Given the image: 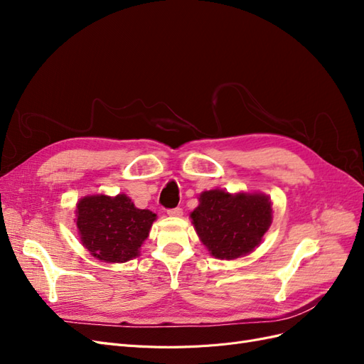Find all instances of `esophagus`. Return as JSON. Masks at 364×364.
<instances>
[{"instance_id":"34e87169","label":"esophagus","mask_w":364,"mask_h":364,"mask_svg":"<svg viewBox=\"0 0 364 364\" xmlns=\"http://www.w3.org/2000/svg\"><path fill=\"white\" fill-rule=\"evenodd\" d=\"M167 214L170 217H181L183 214V211H182V208H171V209H168Z\"/></svg>"}]
</instances>
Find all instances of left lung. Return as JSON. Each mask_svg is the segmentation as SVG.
<instances>
[{
	"mask_svg": "<svg viewBox=\"0 0 364 364\" xmlns=\"http://www.w3.org/2000/svg\"><path fill=\"white\" fill-rule=\"evenodd\" d=\"M197 235L213 257L235 259L255 249L272 223V202L261 193L203 191L191 213Z\"/></svg>",
	"mask_w": 364,
	"mask_h": 364,
	"instance_id": "obj_1",
	"label": "left lung"
}]
</instances>
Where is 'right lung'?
Wrapping results in <instances>:
<instances>
[{
    "label": "right lung",
    "mask_w": 364,
    "mask_h": 364,
    "mask_svg": "<svg viewBox=\"0 0 364 364\" xmlns=\"http://www.w3.org/2000/svg\"><path fill=\"white\" fill-rule=\"evenodd\" d=\"M82 245L105 262H126L139 255L156 214L139 209L126 194L86 196L75 209Z\"/></svg>",
    "instance_id": "1"
}]
</instances>
